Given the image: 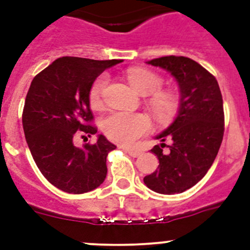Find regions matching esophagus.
I'll use <instances>...</instances> for the list:
<instances>
[{"instance_id":"34e87169","label":"esophagus","mask_w":250,"mask_h":250,"mask_svg":"<svg viewBox=\"0 0 250 250\" xmlns=\"http://www.w3.org/2000/svg\"><path fill=\"white\" fill-rule=\"evenodd\" d=\"M124 149H125V151H126L130 156H132V158H138V156H140L141 154H143L141 150L135 149V147H124Z\"/></svg>"}]
</instances>
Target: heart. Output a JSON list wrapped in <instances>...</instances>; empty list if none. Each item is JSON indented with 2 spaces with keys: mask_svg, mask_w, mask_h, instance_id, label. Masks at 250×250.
<instances>
[{
  "mask_svg": "<svg viewBox=\"0 0 250 250\" xmlns=\"http://www.w3.org/2000/svg\"><path fill=\"white\" fill-rule=\"evenodd\" d=\"M127 80L141 95H150L147 105L158 120L167 121L173 119L179 111L180 100L176 94L167 90H160L163 79L146 68L132 67L127 70ZM107 86V76L101 75L92 83L89 92L90 105L99 109L103 105V95ZM103 129L107 138L120 143L132 144L150 129V120L144 114H127L116 111L106 116Z\"/></svg>",
  "mask_w": 250,
  "mask_h": 250,
  "instance_id": "heart-1",
  "label": "heart"
}]
</instances>
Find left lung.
Segmentation results:
<instances>
[{"mask_svg":"<svg viewBox=\"0 0 250 250\" xmlns=\"http://www.w3.org/2000/svg\"><path fill=\"white\" fill-rule=\"evenodd\" d=\"M149 63L175 77L182 98L174 123L156 136L163 143L151 152L158 156L159 167L144 183L156 193H183L204 178L219 151L224 135L222 92L215 77L189 57L164 56ZM167 138L170 146L164 143Z\"/></svg>","mask_w":250,"mask_h":250,"instance_id":"left-lung-1","label":"left lung"}]
</instances>
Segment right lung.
Wrapping results in <instances>:
<instances>
[{
  "instance_id": "add662e5",
  "label": "right lung",
  "mask_w": 250,
  "mask_h": 250,
  "mask_svg": "<svg viewBox=\"0 0 250 250\" xmlns=\"http://www.w3.org/2000/svg\"><path fill=\"white\" fill-rule=\"evenodd\" d=\"M121 60L60 57L34 77L26 95L22 125L31 155L47 182L60 190L83 194L100 187L106 156L116 149L104 135L75 146L77 135L98 132L89 92L95 79Z\"/></svg>"
}]
</instances>
